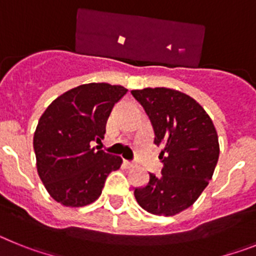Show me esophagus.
I'll use <instances>...</instances> for the list:
<instances>
[{"instance_id":"1","label":"esophagus","mask_w":256,"mask_h":256,"mask_svg":"<svg viewBox=\"0 0 256 256\" xmlns=\"http://www.w3.org/2000/svg\"><path fill=\"white\" fill-rule=\"evenodd\" d=\"M124 165H126V168H133L136 164L133 162H130V160H124Z\"/></svg>"}]
</instances>
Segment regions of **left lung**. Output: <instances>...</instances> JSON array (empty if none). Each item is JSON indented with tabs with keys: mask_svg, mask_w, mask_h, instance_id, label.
<instances>
[{
	"mask_svg": "<svg viewBox=\"0 0 256 256\" xmlns=\"http://www.w3.org/2000/svg\"><path fill=\"white\" fill-rule=\"evenodd\" d=\"M130 94L150 118L162 174L134 190L140 206L155 216H170L191 206L212 180L219 158L216 126L202 106L170 88H144Z\"/></svg>",
	"mask_w": 256,
	"mask_h": 256,
	"instance_id": "1",
	"label": "left lung"
}]
</instances>
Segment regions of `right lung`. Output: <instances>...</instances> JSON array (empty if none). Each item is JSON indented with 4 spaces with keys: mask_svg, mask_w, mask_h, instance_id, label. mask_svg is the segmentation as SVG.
Instances as JSON below:
<instances>
[{
    "mask_svg": "<svg viewBox=\"0 0 256 256\" xmlns=\"http://www.w3.org/2000/svg\"><path fill=\"white\" fill-rule=\"evenodd\" d=\"M128 92L122 86L88 83L52 101L40 118L33 148L47 192L64 206H86L100 198L122 158L92 148L104 138L115 104Z\"/></svg>",
    "mask_w": 256,
    "mask_h": 256,
    "instance_id": "1",
    "label": "right lung"
}]
</instances>
